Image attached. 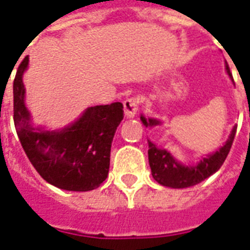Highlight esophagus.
Masks as SVG:
<instances>
[{"instance_id": "esophagus-1", "label": "esophagus", "mask_w": 250, "mask_h": 250, "mask_svg": "<svg viewBox=\"0 0 250 250\" xmlns=\"http://www.w3.org/2000/svg\"><path fill=\"white\" fill-rule=\"evenodd\" d=\"M139 104H141V99L139 97H128L125 99L123 105H125V115L127 118H134L137 115L138 109H139Z\"/></svg>"}]
</instances>
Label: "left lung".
I'll return each mask as SVG.
<instances>
[{
    "instance_id": "8db88e82",
    "label": "left lung",
    "mask_w": 250,
    "mask_h": 250,
    "mask_svg": "<svg viewBox=\"0 0 250 250\" xmlns=\"http://www.w3.org/2000/svg\"><path fill=\"white\" fill-rule=\"evenodd\" d=\"M226 70H228L230 78H233L229 67H226ZM141 120L145 127H153V125H160V122L157 119H146L143 115H141ZM235 131H237V127L231 130L230 137L221 149L216 150L212 154L206 155L196 165H192V167L183 165L181 162L174 160L173 155L167 150L160 149L151 141H147L149 142V151H147L149 165L153 179L157 183H160L161 186L170 187V188H188V187L196 186L199 183H202L203 180L210 177L211 174L215 173L216 170L222 167L229 151L231 149Z\"/></svg>"
}]
</instances>
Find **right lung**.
<instances>
[{
	"label": "right lung",
	"mask_w": 250,
	"mask_h": 250,
	"mask_svg": "<svg viewBox=\"0 0 250 250\" xmlns=\"http://www.w3.org/2000/svg\"><path fill=\"white\" fill-rule=\"evenodd\" d=\"M28 55L13 81V120L19 139L36 172L66 191H92L107 179L111 145L123 120V104L89 107L80 119L58 131L35 128L25 107L22 74Z\"/></svg>",
	"instance_id": "1"
}]
</instances>
